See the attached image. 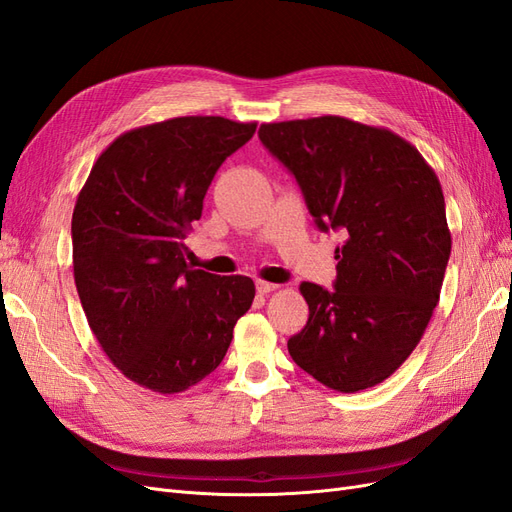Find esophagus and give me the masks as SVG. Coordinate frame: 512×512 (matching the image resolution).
Here are the masks:
<instances>
[{"label": "esophagus", "instance_id": "esophagus-1", "mask_svg": "<svg viewBox=\"0 0 512 512\" xmlns=\"http://www.w3.org/2000/svg\"><path fill=\"white\" fill-rule=\"evenodd\" d=\"M277 288H280V286H277V284H271V282H256V292L258 294H269V292H273V290H277Z\"/></svg>", "mask_w": 512, "mask_h": 512}]
</instances>
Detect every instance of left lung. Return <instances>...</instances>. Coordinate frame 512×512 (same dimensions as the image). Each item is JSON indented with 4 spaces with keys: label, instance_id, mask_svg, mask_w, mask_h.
<instances>
[{
    "label": "left lung",
    "instance_id": "obj_1",
    "mask_svg": "<svg viewBox=\"0 0 512 512\" xmlns=\"http://www.w3.org/2000/svg\"><path fill=\"white\" fill-rule=\"evenodd\" d=\"M258 136L297 179L320 230H344L335 290L299 286L309 305L288 352L339 393L389 378L440 301L451 230L442 185L395 132L337 115L262 123Z\"/></svg>",
    "mask_w": 512,
    "mask_h": 512
}]
</instances>
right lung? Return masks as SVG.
Listing matches in <instances>:
<instances>
[{"label":"right lung","instance_id":"add662e5","mask_svg":"<svg viewBox=\"0 0 512 512\" xmlns=\"http://www.w3.org/2000/svg\"><path fill=\"white\" fill-rule=\"evenodd\" d=\"M256 123L175 117L123 132L76 198L72 267L85 316L111 363L153 393L188 391L218 367L252 307L245 275L192 269L183 239L222 162Z\"/></svg>","mask_w":512,"mask_h":512}]
</instances>
